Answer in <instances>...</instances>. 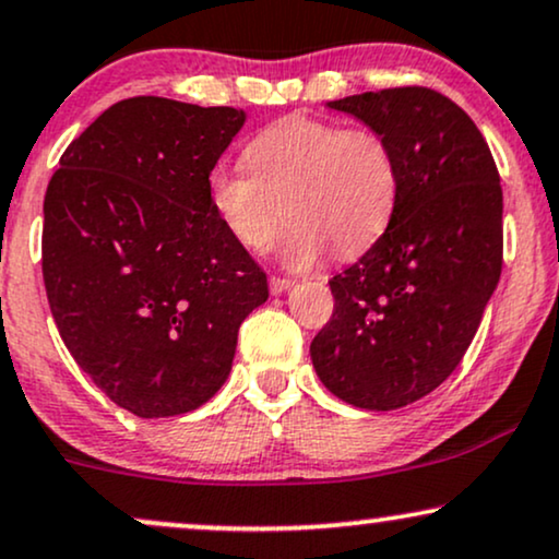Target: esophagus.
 I'll return each instance as SVG.
<instances>
[{"label":"esophagus","mask_w":559,"mask_h":559,"mask_svg":"<svg viewBox=\"0 0 559 559\" xmlns=\"http://www.w3.org/2000/svg\"><path fill=\"white\" fill-rule=\"evenodd\" d=\"M292 286H294L292 278H281V275H271V294H275V297H278V294L288 292V288H292Z\"/></svg>","instance_id":"34e87169"}]
</instances>
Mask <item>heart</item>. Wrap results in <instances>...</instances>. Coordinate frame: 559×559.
<instances>
[{"instance_id":"1","label":"heart","mask_w":559,"mask_h":559,"mask_svg":"<svg viewBox=\"0 0 559 559\" xmlns=\"http://www.w3.org/2000/svg\"><path fill=\"white\" fill-rule=\"evenodd\" d=\"M245 164L207 174V203L250 252H265L288 215L284 260L292 267L314 265L331 247L341 258L369 250L399 203V158L369 127L292 114L252 138Z\"/></svg>"}]
</instances>
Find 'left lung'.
Returning a JSON list of instances; mask_svg holds the SVG:
<instances>
[{
  "instance_id": "1",
  "label": "left lung",
  "mask_w": 559,
  "mask_h": 559,
  "mask_svg": "<svg viewBox=\"0 0 559 559\" xmlns=\"http://www.w3.org/2000/svg\"><path fill=\"white\" fill-rule=\"evenodd\" d=\"M380 132L399 158L385 234L333 275V318L309 354L352 406L393 412L445 382L472 346L502 271V187L487 140L432 87L328 100Z\"/></svg>"
}]
</instances>
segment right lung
Listing matches in <instances>:
<instances>
[{
    "label": "right lung",
    "instance_id": "obj_1",
    "mask_svg": "<svg viewBox=\"0 0 559 559\" xmlns=\"http://www.w3.org/2000/svg\"><path fill=\"white\" fill-rule=\"evenodd\" d=\"M245 111L134 96L70 143L46 187L41 267L80 369L143 419L194 412L231 372L267 299L262 267L218 224L207 174Z\"/></svg>",
    "mask_w": 559,
    "mask_h": 559
}]
</instances>
